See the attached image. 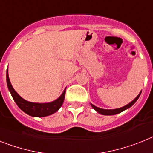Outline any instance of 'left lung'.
Segmentation results:
<instances>
[{"instance_id":"1","label":"left lung","mask_w":153,"mask_h":153,"mask_svg":"<svg viewBox=\"0 0 153 153\" xmlns=\"http://www.w3.org/2000/svg\"><path fill=\"white\" fill-rule=\"evenodd\" d=\"M141 93H142V91H140L139 94L138 95V96H137L136 97H135V98L132 100V101H131V102L129 103L128 104H127V105H125V106L122 107V108H116V109H103V108H98V107H96L95 105H94V104H91V107H92V108H94V109L97 112V113H99V114H103V115H114V114H119V113L124 111L126 110V109H128V108H131L133 104L136 102L137 100L139 99V96H140V94H141Z\"/></svg>"}]
</instances>
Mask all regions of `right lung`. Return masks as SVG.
Segmentation results:
<instances>
[{
	"instance_id": "1",
	"label": "right lung",
	"mask_w": 153,
	"mask_h": 153,
	"mask_svg": "<svg viewBox=\"0 0 153 153\" xmlns=\"http://www.w3.org/2000/svg\"><path fill=\"white\" fill-rule=\"evenodd\" d=\"M6 79H7V85L8 87V90L11 93L13 99L22 111H24L27 114L32 117H45L51 114H54L57 111L61 108L62 103L65 98V93L66 89L64 90L62 94L56 100L51 101L48 103H35L30 102L28 100H25L18 94L16 91H14L11 85L10 79L8 76V70H7L6 73Z\"/></svg>"
}]
</instances>
